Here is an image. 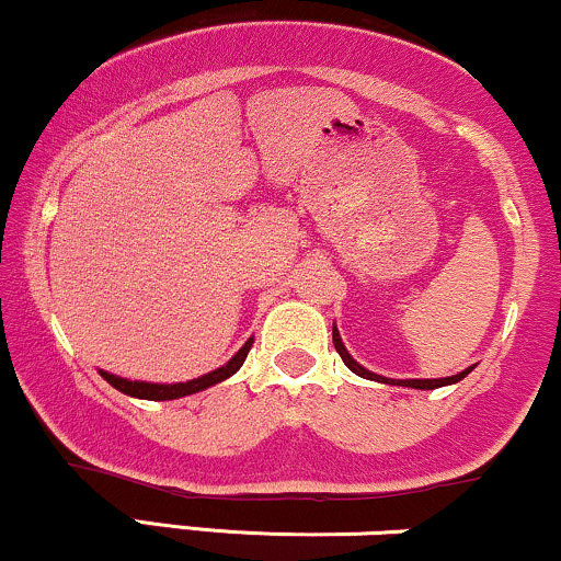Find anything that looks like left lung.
Here are the masks:
<instances>
[{
  "label": "left lung",
  "mask_w": 561,
  "mask_h": 561,
  "mask_svg": "<svg viewBox=\"0 0 561 561\" xmlns=\"http://www.w3.org/2000/svg\"><path fill=\"white\" fill-rule=\"evenodd\" d=\"M332 343H334V351L340 353V358H343L345 366L353 371V375H358V377H364V379H375V382H385V385H403V388H414V390H435V388H443V385H454V382H459V379H465L469 371L474 369V366H469V369L459 371V375L443 377V379H388V377H382V375H375V371L364 369V366L358 364V362H353V356H351V353H347V347L343 345V340H340L337 327H332Z\"/></svg>",
  "instance_id": "8db88e82"
}]
</instances>
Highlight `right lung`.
I'll use <instances>...</instances> for the list:
<instances>
[{"instance_id": "1", "label": "right lung", "mask_w": 561, "mask_h": 561, "mask_svg": "<svg viewBox=\"0 0 561 561\" xmlns=\"http://www.w3.org/2000/svg\"><path fill=\"white\" fill-rule=\"evenodd\" d=\"M250 347H253V337H250L248 343H244L240 351H237L234 356L229 358L227 364L218 366V369H214V371H208V375L190 379V382H173V385L137 382V379L115 377V375H111V371H102V369H100V375H102V379H107V382H111L115 390L126 392V396H131V398H145V401H173V398L192 396V392H199V390L210 388V385H218V382H224V379H229L244 364Z\"/></svg>"}]
</instances>
